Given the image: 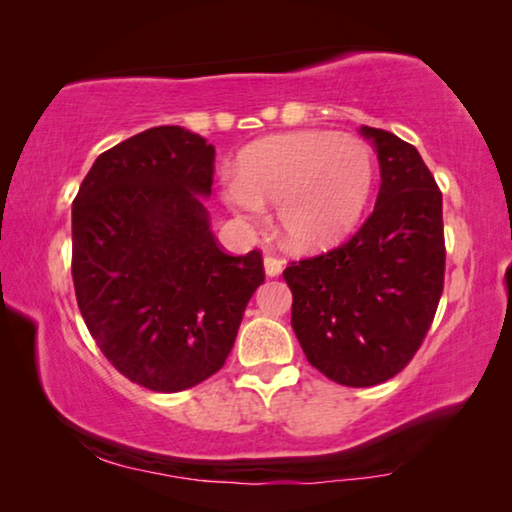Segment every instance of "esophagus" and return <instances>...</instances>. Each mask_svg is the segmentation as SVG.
<instances>
[{
  "instance_id": "34e87169",
  "label": "esophagus",
  "mask_w": 512,
  "mask_h": 512,
  "mask_svg": "<svg viewBox=\"0 0 512 512\" xmlns=\"http://www.w3.org/2000/svg\"><path fill=\"white\" fill-rule=\"evenodd\" d=\"M264 273L268 275V277H277L282 273V262L280 259H275V257H264Z\"/></svg>"
}]
</instances>
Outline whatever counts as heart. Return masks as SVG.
<instances>
[{
  "label": "heart",
  "instance_id": "b5f03b06",
  "mask_svg": "<svg viewBox=\"0 0 512 512\" xmlns=\"http://www.w3.org/2000/svg\"><path fill=\"white\" fill-rule=\"evenodd\" d=\"M377 180L372 149L332 131L264 137L239 153L223 198L244 219L277 205V230L298 253H320L350 235Z\"/></svg>",
  "mask_w": 512,
  "mask_h": 512
}]
</instances>
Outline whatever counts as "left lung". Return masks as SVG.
<instances>
[{
  "instance_id": "obj_1",
  "label": "left lung",
  "mask_w": 512,
  "mask_h": 512,
  "mask_svg": "<svg viewBox=\"0 0 512 512\" xmlns=\"http://www.w3.org/2000/svg\"><path fill=\"white\" fill-rule=\"evenodd\" d=\"M379 158L375 210L348 244L284 268L291 327L311 366L366 388L418 352L445 277L443 196L415 146L361 126Z\"/></svg>"
}]
</instances>
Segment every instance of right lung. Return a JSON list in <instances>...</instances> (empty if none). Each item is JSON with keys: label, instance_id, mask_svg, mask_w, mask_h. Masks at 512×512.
Wrapping results in <instances>:
<instances>
[{"label": "right lung", "instance_id": "1", "mask_svg": "<svg viewBox=\"0 0 512 512\" xmlns=\"http://www.w3.org/2000/svg\"><path fill=\"white\" fill-rule=\"evenodd\" d=\"M214 146L155 126L94 160L72 205V277L92 339L121 375L178 393L228 359L264 282L257 250L225 255L210 230Z\"/></svg>", "mask_w": 512, "mask_h": 512}]
</instances>
